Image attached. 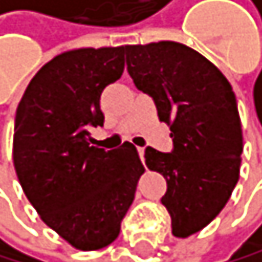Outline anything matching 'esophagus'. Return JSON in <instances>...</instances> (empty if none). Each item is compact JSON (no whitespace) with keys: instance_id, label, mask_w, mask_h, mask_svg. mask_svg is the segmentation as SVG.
Masks as SVG:
<instances>
[{"instance_id":"esophagus-1","label":"esophagus","mask_w":262,"mask_h":262,"mask_svg":"<svg viewBox=\"0 0 262 262\" xmlns=\"http://www.w3.org/2000/svg\"><path fill=\"white\" fill-rule=\"evenodd\" d=\"M139 155H140L142 162H143V165H145V147H139Z\"/></svg>"}]
</instances>
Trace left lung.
Here are the masks:
<instances>
[{
	"label": "left lung",
	"instance_id": "left-lung-1",
	"mask_svg": "<svg viewBox=\"0 0 262 262\" xmlns=\"http://www.w3.org/2000/svg\"><path fill=\"white\" fill-rule=\"evenodd\" d=\"M127 71L150 95L173 137L170 154L145 148V163L167 180L162 205L171 233L188 238L218 216L239 178L243 132L234 92L214 64L173 41L125 46Z\"/></svg>",
	"mask_w": 262,
	"mask_h": 262
}]
</instances>
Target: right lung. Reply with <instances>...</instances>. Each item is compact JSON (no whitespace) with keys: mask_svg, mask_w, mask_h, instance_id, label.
<instances>
[{"mask_svg":"<svg viewBox=\"0 0 262 262\" xmlns=\"http://www.w3.org/2000/svg\"><path fill=\"white\" fill-rule=\"evenodd\" d=\"M125 48L74 49L31 79L14 119L17 180L41 220L74 248L111 245L135 196L143 165L137 148L92 147L104 125L100 94L123 72Z\"/></svg>","mask_w":262,"mask_h":262,"instance_id":"obj_1","label":"right lung"}]
</instances>
